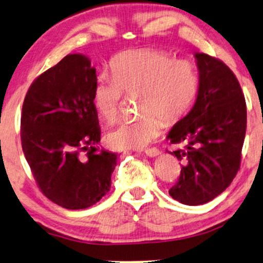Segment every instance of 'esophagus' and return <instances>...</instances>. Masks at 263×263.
Returning a JSON list of instances; mask_svg holds the SVG:
<instances>
[{"instance_id": "obj_1", "label": "esophagus", "mask_w": 263, "mask_h": 263, "mask_svg": "<svg viewBox=\"0 0 263 263\" xmlns=\"http://www.w3.org/2000/svg\"><path fill=\"white\" fill-rule=\"evenodd\" d=\"M145 154L149 157H156L160 155V150L156 149V147H153V149H146L145 150Z\"/></svg>"}]
</instances>
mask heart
<instances>
[{
	"mask_svg": "<svg viewBox=\"0 0 263 263\" xmlns=\"http://www.w3.org/2000/svg\"><path fill=\"white\" fill-rule=\"evenodd\" d=\"M112 76L100 75L93 89L97 112L107 122L117 118L123 92L141 93L143 116L123 120L108 134L116 149H141L157 137L161 122L176 124L187 116L198 93L196 65L187 59L174 60L160 49L122 52L109 63Z\"/></svg>",
	"mask_w": 263,
	"mask_h": 263,
	"instance_id": "obj_1",
	"label": "heart"
}]
</instances>
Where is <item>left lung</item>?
I'll list each match as a JSON object with an SVG mask.
<instances>
[{"instance_id":"obj_1","label":"left lung","mask_w":263,"mask_h":263,"mask_svg":"<svg viewBox=\"0 0 263 263\" xmlns=\"http://www.w3.org/2000/svg\"><path fill=\"white\" fill-rule=\"evenodd\" d=\"M194 58L199 77L196 102L166 137L183 146L170 153L183 165L168 193L187 205L211 202L230 186L246 133L245 97L233 71L203 52Z\"/></svg>"}]
</instances>
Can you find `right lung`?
I'll return each mask as SVG.
<instances>
[{
  "mask_svg": "<svg viewBox=\"0 0 263 263\" xmlns=\"http://www.w3.org/2000/svg\"><path fill=\"white\" fill-rule=\"evenodd\" d=\"M96 81L89 58L69 54L32 83L22 108V147L34 178L51 202L72 211L109 191L117 166L118 155L97 146Z\"/></svg>",
  "mask_w": 263,
  "mask_h": 263,
  "instance_id": "add662e5",
  "label": "right lung"
}]
</instances>
